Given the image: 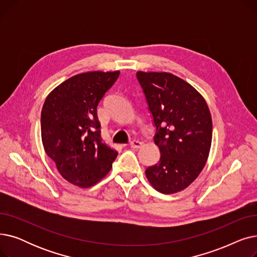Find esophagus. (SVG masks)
Instances as JSON below:
<instances>
[{
  "instance_id": "esophagus-1",
  "label": "esophagus",
  "mask_w": 257,
  "mask_h": 257,
  "mask_svg": "<svg viewBox=\"0 0 257 257\" xmlns=\"http://www.w3.org/2000/svg\"><path fill=\"white\" fill-rule=\"evenodd\" d=\"M142 146H143V143L140 141H137V140H134L130 143V147L134 148V149H139V148H141Z\"/></svg>"
}]
</instances>
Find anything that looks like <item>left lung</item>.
<instances>
[{"label": "left lung", "instance_id": "1", "mask_svg": "<svg viewBox=\"0 0 257 257\" xmlns=\"http://www.w3.org/2000/svg\"><path fill=\"white\" fill-rule=\"evenodd\" d=\"M152 113L159 163L146 170L156 191H183L203 170L210 151L212 120L202 94L183 79L166 72H138Z\"/></svg>", "mask_w": 257, "mask_h": 257}]
</instances>
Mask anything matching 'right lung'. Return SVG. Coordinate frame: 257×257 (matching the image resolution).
Segmentation results:
<instances>
[{"instance_id": "obj_1", "label": "right lung", "mask_w": 257, "mask_h": 257, "mask_svg": "<svg viewBox=\"0 0 257 257\" xmlns=\"http://www.w3.org/2000/svg\"><path fill=\"white\" fill-rule=\"evenodd\" d=\"M119 71L75 75L54 88L44 103L40 126L47 155L61 176L86 188L103 179L117 152L101 138L97 107Z\"/></svg>"}]
</instances>
